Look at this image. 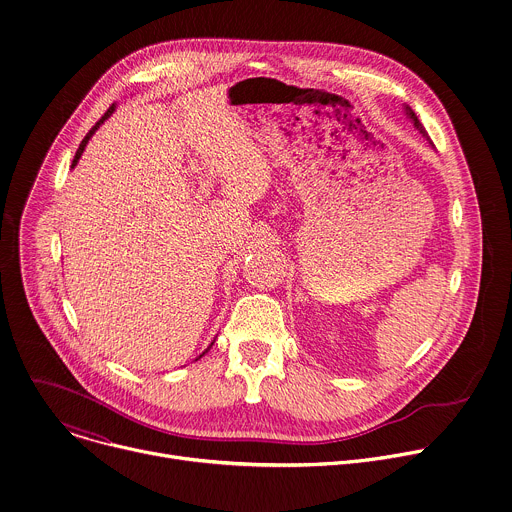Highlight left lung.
I'll return each mask as SVG.
<instances>
[{"label":"left lung","instance_id":"8db88e82","mask_svg":"<svg viewBox=\"0 0 512 512\" xmlns=\"http://www.w3.org/2000/svg\"><path fill=\"white\" fill-rule=\"evenodd\" d=\"M407 115H409V117H411V119H413V125H415V127H417V129H419V131H421V133H423V135H425V137H427V133H425V127H423V125H421V123H419V119H417V115H415V113H413V111H411V109H409V107H407Z\"/></svg>","mask_w":512,"mask_h":512}]
</instances>
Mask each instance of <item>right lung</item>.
Here are the masks:
<instances>
[{
	"instance_id": "right-lung-1",
	"label": "right lung",
	"mask_w": 512,
	"mask_h": 512,
	"mask_svg": "<svg viewBox=\"0 0 512 512\" xmlns=\"http://www.w3.org/2000/svg\"><path fill=\"white\" fill-rule=\"evenodd\" d=\"M113 111H115V105H111V107H109V109H107V113H105V115H103V117H101V119H99V121H97V123H95V125H93V127H91V131H89V133H87V135H85V139H83V141H81V145H79V150H77V154H75V160H72V168H75V166H77V162H79V158H81V156H83V152H85V145H87V143H89V139H91V135H93V133H95V131H97V127H99V125H101V123H103V121H105V119H107V117H109V115H111V113H113Z\"/></svg>"
}]
</instances>
